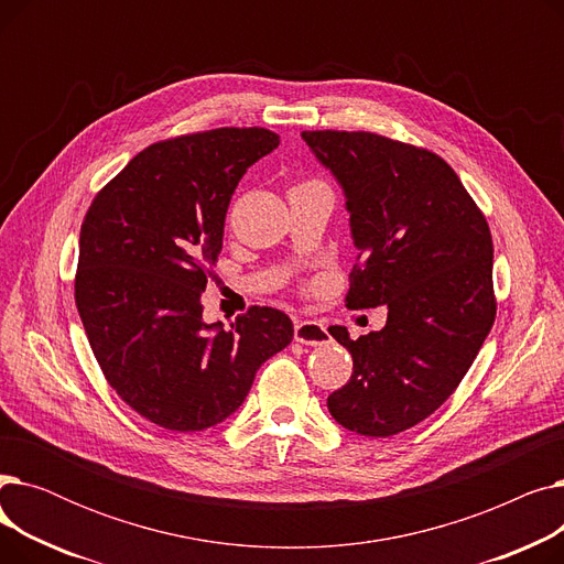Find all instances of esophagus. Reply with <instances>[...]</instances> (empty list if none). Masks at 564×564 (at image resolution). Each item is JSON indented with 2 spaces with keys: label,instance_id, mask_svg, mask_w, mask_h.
<instances>
[{
  "label": "esophagus",
  "instance_id": "34e87169",
  "mask_svg": "<svg viewBox=\"0 0 564 564\" xmlns=\"http://www.w3.org/2000/svg\"><path fill=\"white\" fill-rule=\"evenodd\" d=\"M294 340L302 345L317 347V345L329 343V334H327V329H324V324L313 322V319H302L294 324Z\"/></svg>",
  "mask_w": 564,
  "mask_h": 564
}]
</instances>
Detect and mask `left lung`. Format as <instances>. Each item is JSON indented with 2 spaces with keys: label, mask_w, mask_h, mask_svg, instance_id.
<instances>
[{
  "label": "left lung",
  "mask_w": 564,
  "mask_h": 564,
  "mask_svg": "<svg viewBox=\"0 0 564 564\" xmlns=\"http://www.w3.org/2000/svg\"><path fill=\"white\" fill-rule=\"evenodd\" d=\"M345 194L357 264L345 306H387L381 332L351 340L354 370L327 400L345 430L393 436L425 421L491 332L494 245L485 215L446 160L372 132H302Z\"/></svg>",
  "instance_id": "1"
}]
</instances>
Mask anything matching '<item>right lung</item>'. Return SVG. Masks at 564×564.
Wrapping results in <instances>:
<instances>
[{
	"label": "right lung",
	"mask_w": 564,
	"mask_h": 564,
	"mask_svg": "<svg viewBox=\"0 0 564 564\" xmlns=\"http://www.w3.org/2000/svg\"><path fill=\"white\" fill-rule=\"evenodd\" d=\"M264 128H219L148 145L84 217L75 304L109 387L139 416L200 432L240 409L258 368L290 345L285 313L251 306L228 329L200 292L230 196L279 145Z\"/></svg>",
	"instance_id": "obj_1"
}]
</instances>
